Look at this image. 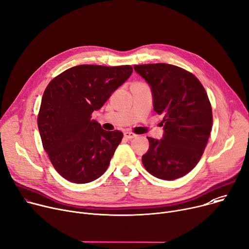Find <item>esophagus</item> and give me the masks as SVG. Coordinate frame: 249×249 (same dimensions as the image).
I'll list each match as a JSON object with an SVG mask.
<instances>
[{"label":"esophagus","instance_id":"obj_1","mask_svg":"<svg viewBox=\"0 0 249 249\" xmlns=\"http://www.w3.org/2000/svg\"><path fill=\"white\" fill-rule=\"evenodd\" d=\"M124 137L125 139H127V140H131V139H133V138H136L137 135H136V133L131 132V131H124Z\"/></svg>","mask_w":249,"mask_h":249}]
</instances>
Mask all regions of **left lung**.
<instances>
[{
	"label": "left lung",
	"instance_id": "1",
	"mask_svg": "<svg viewBox=\"0 0 249 249\" xmlns=\"http://www.w3.org/2000/svg\"><path fill=\"white\" fill-rule=\"evenodd\" d=\"M133 69L150 87L155 111L163 116L162 139L147 138L142 164L158 178H179L197 164L212 131L206 91L196 76L177 66L149 64Z\"/></svg>",
	"mask_w": 249,
	"mask_h": 249
}]
</instances>
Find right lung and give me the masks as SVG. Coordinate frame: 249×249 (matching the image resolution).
Instances as JSON below:
<instances>
[{
	"label": "right lung",
	"instance_id": "right-lung-1",
	"mask_svg": "<svg viewBox=\"0 0 249 249\" xmlns=\"http://www.w3.org/2000/svg\"><path fill=\"white\" fill-rule=\"evenodd\" d=\"M132 72L130 66L81 65L59 74L44 91L37 117L43 146L67 180L88 183L107 170L124 137L91 120Z\"/></svg>",
	"mask_w": 249,
	"mask_h": 249
}]
</instances>
